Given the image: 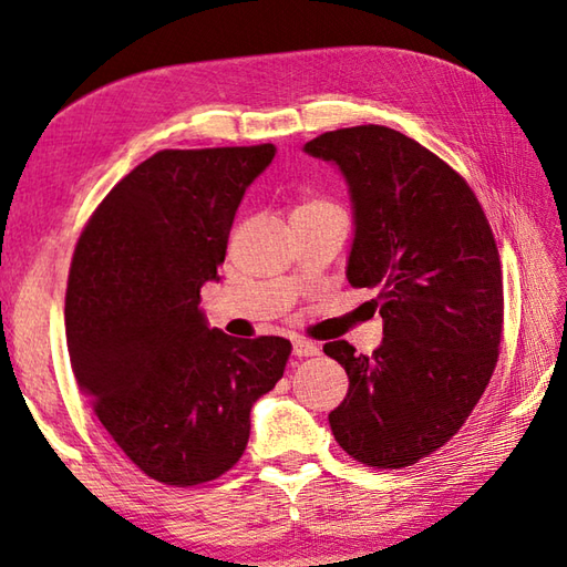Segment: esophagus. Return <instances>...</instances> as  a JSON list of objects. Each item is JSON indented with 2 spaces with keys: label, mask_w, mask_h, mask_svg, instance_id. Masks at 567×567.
<instances>
[{
  "label": "esophagus",
  "mask_w": 567,
  "mask_h": 567,
  "mask_svg": "<svg viewBox=\"0 0 567 567\" xmlns=\"http://www.w3.org/2000/svg\"><path fill=\"white\" fill-rule=\"evenodd\" d=\"M292 354L295 357H317L319 347L315 342H307V339H295L292 342Z\"/></svg>",
  "instance_id": "obj_1"
}]
</instances>
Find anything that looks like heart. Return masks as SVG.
I'll return each instance as SVG.
<instances>
[{
	"instance_id": "obj_1",
	"label": "heart",
	"mask_w": 567,
	"mask_h": 567,
	"mask_svg": "<svg viewBox=\"0 0 567 567\" xmlns=\"http://www.w3.org/2000/svg\"><path fill=\"white\" fill-rule=\"evenodd\" d=\"M329 205L332 203H327V200H305L300 208L297 210H312V208H329Z\"/></svg>"
}]
</instances>
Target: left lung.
Here are the masks:
<instances>
[{"mask_svg":"<svg viewBox=\"0 0 567 567\" xmlns=\"http://www.w3.org/2000/svg\"><path fill=\"white\" fill-rule=\"evenodd\" d=\"M342 173L354 238L352 287H377L374 354L324 344L349 377L329 414L337 444L377 468H404L456 434L498 362L503 280L496 240L458 173L414 138L354 126L305 143Z\"/></svg>","mask_w":567,"mask_h":567,"instance_id":"obj_1","label":"left lung"}]
</instances>
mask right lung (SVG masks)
I'll return each instance as SVG.
<instances>
[{"label":"right lung","instance_id":"obj_1","mask_svg":"<svg viewBox=\"0 0 567 567\" xmlns=\"http://www.w3.org/2000/svg\"><path fill=\"white\" fill-rule=\"evenodd\" d=\"M275 153L161 151L106 195L76 245L64 312L76 384L123 454L168 486L240 461L252 404L290 357L287 339H235L200 310L245 190Z\"/></svg>","mask_w":567,"mask_h":567}]
</instances>
